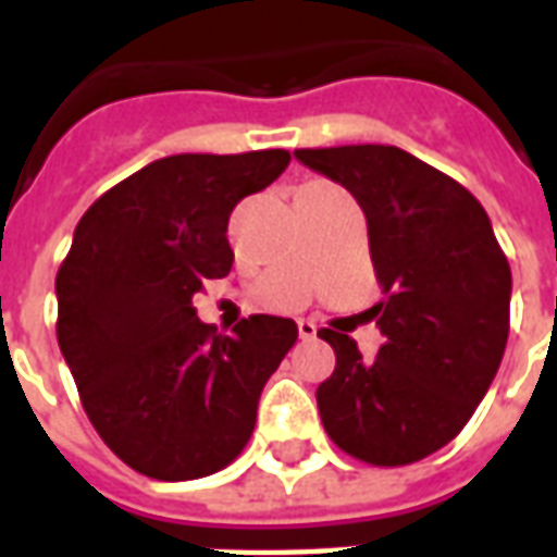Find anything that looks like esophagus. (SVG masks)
I'll use <instances>...</instances> for the list:
<instances>
[{
	"mask_svg": "<svg viewBox=\"0 0 557 557\" xmlns=\"http://www.w3.org/2000/svg\"><path fill=\"white\" fill-rule=\"evenodd\" d=\"M315 331H319V325L310 322V319H301V322H298V334H301V339H313Z\"/></svg>",
	"mask_w": 557,
	"mask_h": 557,
	"instance_id": "1",
	"label": "esophagus"
}]
</instances>
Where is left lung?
Here are the masks:
<instances>
[{
    "label": "left lung",
    "instance_id": "obj_1",
    "mask_svg": "<svg viewBox=\"0 0 557 557\" xmlns=\"http://www.w3.org/2000/svg\"><path fill=\"white\" fill-rule=\"evenodd\" d=\"M295 158L358 199L385 295L367 310L385 337L373 358L349 334L319 331L337 355L315 391L325 432L361 462L411 466L459 435L498 373L507 256L478 199L403 148H298Z\"/></svg>",
    "mask_w": 557,
    "mask_h": 557
}]
</instances>
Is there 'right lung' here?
<instances>
[{"label":"right lung","mask_w":557,"mask_h":557,"mask_svg":"<svg viewBox=\"0 0 557 557\" xmlns=\"http://www.w3.org/2000/svg\"><path fill=\"white\" fill-rule=\"evenodd\" d=\"M289 160L283 148L160 158L95 199L74 230L55 274L59 349L91 426L146 478L230 466L298 339L292 319L256 313L226 337L194 310L202 283L230 274L232 208Z\"/></svg>","instance_id":"add662e5"}]
</instances>
